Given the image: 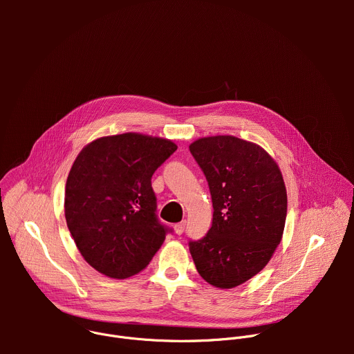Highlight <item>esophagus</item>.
<instances>
[{"label":"esophagus","instance_id":"34e87169","mask_svg":"<svg viewBox=\"0 0 354 354\" xmlns=\"http://www.w3.org/2000/svg\"><path fill=\"white\" fill-rule=\"evenodd\" d=\"M185 225H186V223H185V221L175 224V225H174L175 234H176V235H182V234H183V231H185Z\"/></svg>","mask_w":354,"mask_h":354}]
</instances>
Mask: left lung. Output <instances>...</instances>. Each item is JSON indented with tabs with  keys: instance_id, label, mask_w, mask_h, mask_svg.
Returning <instances> with one entry per match:
<instances>
[{
	"instance_id": "obj_1",
	"label": "left lung",
	"mask_w": 354,
	"mask_h": 354,
	"mask_svg": "<svg viewBox=\"0 0 354 354\" xmlns=\"http://www.w3.org/2000/svg\"><path fill=\"white\" fill-rule=\"evenodd\" d=\"M213 201V223L189 250L198 274L218 288L258 274L281 241L287 192L266 151L234 136L198 138L189 145Z\"/></svg>"
}]
</instances>
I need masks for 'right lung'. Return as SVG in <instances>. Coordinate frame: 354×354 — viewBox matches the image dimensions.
I'll use <instances>...</instances> for the list:
<instances>
[{"instance_id":"obj_1","label":"right lung","mask_w":354,"mask_h":354,"mask_svg":"<svg viewBox=\"0 0 354 354\" xmlns=\"http://www.w3.org/2000/svg\"><path fill=\"white\" fill-rule=\"evenodd\" d=\"M171 140L124 133L82 148L66 183L67 227L82 258L99 273L141 272L171 230L157 216L151 178L176 151Z\"/></svg>"}]
</instances>
